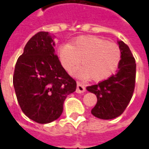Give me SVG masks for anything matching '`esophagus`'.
<instances>
[{
	"label": "esophagus",
	"mask_w": 149,
	"mask_h": 149,
	"mask_svg": "<svg viewBox=\"0 0 149 149\" xmlns=\"http://www.w3.org/2000/svg\"><path fill=\"white\" fill-rule=\"evenodd\" d=\"M76 92L77 93H83L85 92V86L84 84H82L81 82H77V90Z\"/></svg>",
	"instance_id": "esophagus-1"
}]
</instances>
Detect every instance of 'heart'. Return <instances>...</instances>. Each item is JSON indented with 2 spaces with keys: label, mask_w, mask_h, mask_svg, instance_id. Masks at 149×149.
Wrapping results in <instances>:
<instances>
[{
  "label": "heart",
  "mask_w": 149,
  "mask_h": 149,
  "mask_svg": "<svg viewBox=\"0 0 149 149\" xmlns=\"http://www.w3.org/2000/svg\"><path fill=\"white\" fill-rule=\"evenodd\" d=\"M58 56L62 66L72 73L81 63L84 65L76 72L82 78L102 81L112 76L121 59L119 46L93 36L80 37L70 44L59 46Z\"/></svg>",
  "instance_id": "1"
}]
</instances>
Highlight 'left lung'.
I'll return each mask as SVG.
<instances>
[{"label":"left lung","instance_id":"8db88e82","mask_svg":"<svg viewBox=\"0 0 149 149\" xmlns=\"http://www.w3.org/2000/svg\"><path fill=\"white\" fill-rule=\"evenodd\" d=\"M121 59L116 73L97 84L88 86V92L97 97L92 114L97 118L111 120L120 116L132 97L136 82V61L128 46L118 41Z\"/></svg>","mask_w":149,"mask_h":149}]
</instances>
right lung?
<instances>
[{"mask_svg": "<svg viewBox=\"0 0 149 149\" xmlns=\"http://www.w3.org/2000/svg\"><path fill=\"white\" fill-rule=\"evenodd\" d=\"M55 43L48 32H39L26 44L16 63L13 86L22 112L33 121L48 124L58 119L66 97L77 82L62 67Z\"/></svg>", "mask_w": 149, "mask_h": 149, "instance_id": "add662e5", "label": "right lung"}]
</instances>
